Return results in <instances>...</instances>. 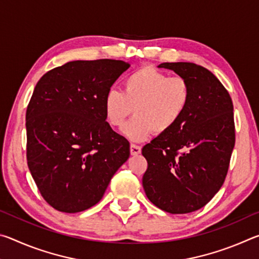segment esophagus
I'll list each match as a JSON object with an SVG mask.
<instances>
[{
	"mask_svg": "<svg viewBox=\"0 0 259 259\" xmlns=\"http://www.w3.org/2000/svg\"><path fill=\"white\" fill-rule=\"evenodd\" d=\"M142 152V147L138 145H135V144H131L130 145V153L131 155H138Z\"/></svg>",
	"mask_w": 259,
	"mask_h": 259,
	"instance_id": "obj_1",
	"label": "esophagus"
}]
</instances>
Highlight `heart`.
Instances as JSON below:
<instances>
[{
	"instance_id": "1",
	"label": "heart",
	"mask_w": 259,
	"mask_h": 259,
	"mask_svg": "<svg viewBox=\"0 0 259 259\" xmlns=\"http://www.w3.org/2000/svg\"><path fill=\"white\" fill-rule=\"evenodd\" d=\"M190 83L182 76H169L153 67H143L129 74L123 81V93L108 90L104 111L108 123L124 125L123 134L133 142H142L151 135L165 134L185 115L191 103Z\"/></svg>"
}]
</instances>
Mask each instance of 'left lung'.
<instances>
[{
  "mask_svg": "<svg viewBox=\"0 0 259 259\" xmlns=\"http://www.w3.org/2000/svg\"><path fill=\"white\" fill-rule=\"evenodd\" d=\"M190 83L191 103L179 123L143 147L148 200L169 213L204 207L229 171L235 144L233 103L221 81L200 65L163 63Z\"/></svg>",
  "mask_w": 259,
  "mask_h": 259,
  "instance_id": "left-lung-1",
  "label": "left lung"
}]
</instances>
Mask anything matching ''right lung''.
<instances>
[{
	"instance_id": "1",
	"label": "right lung",
	"mask_w": 259,
	"mask_h": 259,
	"mask_svg": "<svg viewBox=\"0 0 259 259\" xmlns=\"http://www.w3.org/2000/svg\"><path fill=\"white\" fill-rule=\"evenodd\" d=\"M130 65L75 60L51 69L35 87L26 112L27 164L48 203L75 213L102 200L130 144L106 121L104 98Z\"/></svg>"
}]
</instances>
